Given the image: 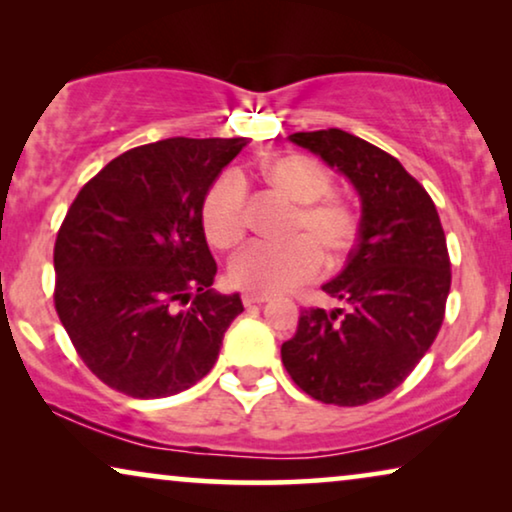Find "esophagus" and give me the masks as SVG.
Here are the masks:
<instances>
[{
    "mask_svg": "<svg viewBox=\"0 0 512 512\" xmlns=\"http://www.w3.org/2000/svg\"><path fill=\"white\" fill-rule=\"evenodd\" d=\"M270 296H261V293H244L242 296V303L244 305H261V303H268Z\"/></svg>",
    "mask_w": 512,
    "mask_h": 512,
    "instance_id": "esophagus-1",
    "label": "esophagus"
}]
</instances>
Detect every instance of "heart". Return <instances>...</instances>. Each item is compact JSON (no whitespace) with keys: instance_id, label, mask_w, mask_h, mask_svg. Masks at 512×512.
Listing matches in <instances>:
<instances>
[{"instance_id":"b5f03b06","label":"heart","mask_w":512,"mask_h":512,"mask_svg":"<svg viewBox=\"0 0 512 512\" xmlns=\"http://www.w3.org/2000/svg\"><path fill=\"white\" fill-rule=\"evenodd\" d=\"M265 191L293 205L284 247H249L228 265L233 286L249 293H282L342 263L359 235V216L331 193L333 179L319 160L300 153L268 158L258 170ZM202 230L216 249H235L247 233V191L233 174L209 188L202 200Z\"/></svg>"}]
</instances>
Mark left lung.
Instances as JSON below:
<instances>
[{
    "label": "left lung",
    "mask_w": 512,
    "mask_h": 512,
    "mask_svg": "<svg viewBox=\"0 0 512 512\" xmlns=\"http://www.w3.org/2000/svg\"><path fill=\"white\" fill-rule=\"evenodd\" d=\"M289 139L352 181L361 221L345 270L321 286L345 307L300 310L282 363L314 401L366 405L403 384L440 331L452 284L443 226L424 186L366 139L338 128Z\"/></svg>",
    "instance_id": "left-lung-1"
}]
</instances>
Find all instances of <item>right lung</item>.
Returning a JSON list of instances; mask_svg holds the SVG:
<instances>
[{
	"label": "right lung",
	"instance_id": "right-lung-1",
	"mask_svg": "<svg viewBox=\"0 0 512 512\" xmlns=\"http://www.w3.org/2000/svg\"><path fill=\"white\" fill-rule=\"evenodd\" d=\"M247 139L172 137L104 165L53 249L55 310L76 354L107 387L163 398L214 368L237 293L212 291L202 200ZM192 307L177 311L179 302Z\"/></svg>",
	"mask_w": 512,
	"mask_h": 512
}]
</instances>
